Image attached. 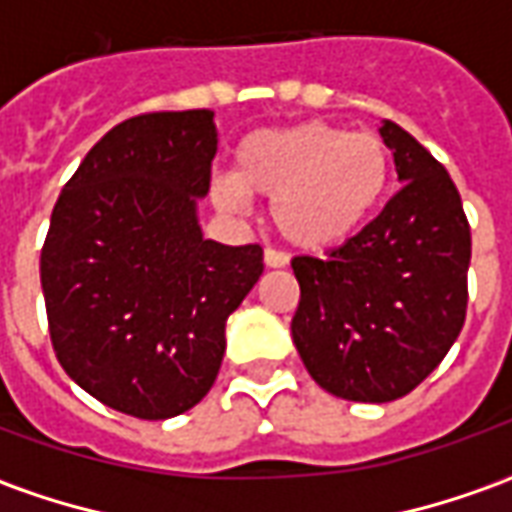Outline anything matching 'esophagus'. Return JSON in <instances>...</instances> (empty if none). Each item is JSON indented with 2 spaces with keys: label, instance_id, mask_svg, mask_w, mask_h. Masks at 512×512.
I'll list each match as a JSON object with an SVG mask.
<instances>
[{
  "label": "esophagus",
  "instance_id": "1",
  "mask_svg": "<svg viewBox=\"0 0 512 512\" xmlns=\"http://www.w3.org/2000/svg\"><path fill=\"white\" fill-rule=\"evenodd\" d=\"M263 263L268 268H285L288 266V255L285 252H277V249H266L263 252Z\"/></svg>",
  "mask_w": 512,
  "mask_h": 512
}]
</instances>
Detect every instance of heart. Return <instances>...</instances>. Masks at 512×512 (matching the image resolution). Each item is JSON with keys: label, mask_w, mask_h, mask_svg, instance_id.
I'll return each instance as SVG.
<instances>
[{"label": "heart", "mask_w": 512, "mask_h": 512, "mask_svg": "<svg viewBox=\"0 0 512 512\" xmlns=\"http://www.w3.org/2000/svg\"><path fill=\"white\" fill-rule=\"evenodd\" d=\"M392 156L373 131L310 120L246 134L233 153V178L213 180V205L241 213L246 197L271 200V224L299 249L351 241L376 213Z\"/></svg>", "instance_id": "heart-1"}]
</instances>
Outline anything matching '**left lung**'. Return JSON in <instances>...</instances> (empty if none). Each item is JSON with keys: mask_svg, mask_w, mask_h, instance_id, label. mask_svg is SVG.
<instances>
[{"mask_svg": "<svg viewBox=\"0 0 512 512\" xmlns=\"http://www.w3.org/2000/svg\"><path fill=\"white\" fill-rule=\"evenodd\" d=\"M403 189L329 257H293L290 332L315 384L356 403L408 395L439 367L466 318L472 233L461 194L414 136L384 120Z\"/></svg>", "mask_w": 512, "mask_h": 512, "instance_id": "obj_1", "label": "left lung"}]
</instances>
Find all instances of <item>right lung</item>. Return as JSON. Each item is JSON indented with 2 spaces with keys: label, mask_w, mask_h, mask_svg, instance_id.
Listing matches in <instances>:
<instances>
[{
  "label": "right lung",
  "mask_w": 512,
  "mask_h": 512,
  "mask_svg": "<svg viewBox=\"0 0 512 512\" xmlns=\"http://www.w3.org/2000/svg\"><path fill=\"white\" fill-rule=\"evenodd\" d=\"M219 134L208 109L131 117L51 213L40 285L62 370L104 406L169 419L208 395L224 326L263 274L257 244L202 235Z\"/></svg>",
  "instance_id": "1"
}]
</instances>
